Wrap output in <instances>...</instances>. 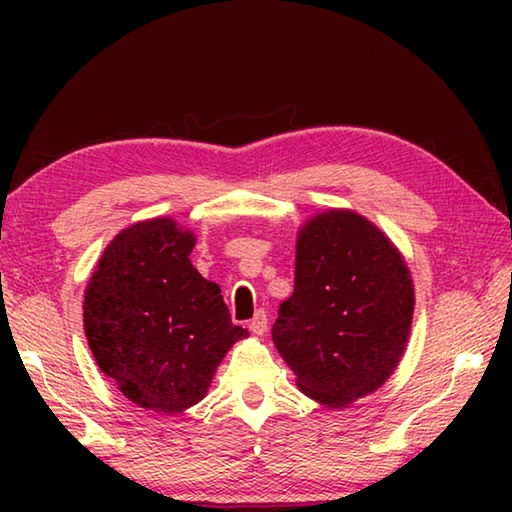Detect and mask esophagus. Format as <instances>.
Masks as SVG:
<instances>
[{
  "mask_svg": "<svg viewBox=\"0 0 512 512\" xmlns=\"http://www.w3.org/2000/svg\"><path fill=\"white\" fill-rule=\"evenodd\" d=\"M250 332L253 334H257V336H262L264 332H266V327H268V316H266V311H262L259 309L257 314L253 316V320H250Z\"/></svg>",
  "mask_w": 512,
  "mask_h": 512,
  "instance_id": "34e87169",
  "label": "esophagus"
}]
</instances>
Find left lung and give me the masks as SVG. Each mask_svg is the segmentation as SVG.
<instances>
[{"mask_svg": "<svg viewBox=\"0 0 512 512\" xmlns=\"http://www.w3.org/2000/svg\"><path fill=\"white\" fill-rule=\"evenodd\" d=\"M413 305L393 241L357 212L327 210L298 232L296 287L277 309L273 343L302 393L343 409L393 375Z\"/></svg>", "mask_w": 512, "mask_h": 512, "instance_id": "1", "label": "left lung"}]
</instances>
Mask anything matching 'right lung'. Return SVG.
<instances>
[{"label":"right lung","mask_w":512,"mask_h":512,"mask_svg":"<svg viewBox=\"0 0 512 512\" xmlns=\"http://www.w3.org/2000/svg\"><path fill=\"white\" fill-rule=\"evenodd\" d=\"M194 244L169 216L140 221L110 241L85 287L97 366L133 404L162 415L201 402L225 352L248 336L219 284L189 262Z\"/></svg>","instance_id":"1"}]
</instances>
